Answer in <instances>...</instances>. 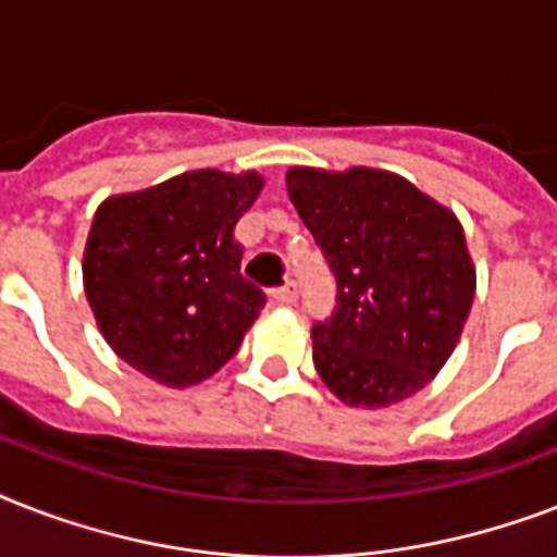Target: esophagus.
Here are the masks:
<instances>
[{"mask_svg": "<svg viewBox=\"0 0 557 557\" xmlns=\"http://www.w3.org/2000/svg\"><path fill=\"white\" fill-rule=\"evenodd\" d=\"M274 300H277V304H283V306L295 304V300H297V283H295V280H286L283 286L274 288Z\"/></svg>", "mask_w": 557, "mask_h": 557, "instance_id": "1", "label": "esophagus"}]
</instances>
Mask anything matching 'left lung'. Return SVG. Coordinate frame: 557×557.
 <instances>
[{"label": "left lung", "instance_id": "1", "mask_svg": "<svg viewBox=\"0 0 557 557\" xmlns=\"http://www.w3.org/2000/svg\"><path fill=\"white\" fill-rule=\"evenodd\" d=\"M286 187L338 283L312 326L314 370L349 407L405 401L445 367L474 304L462 225L387 170L292 168Z\"/></svg>", "mask_w": 557, "mask_h": 557}]
</instances>
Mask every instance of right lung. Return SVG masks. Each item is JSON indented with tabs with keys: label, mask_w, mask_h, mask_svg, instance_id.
Wrapping results in <instances>:
<instances>
[{
	"label": "right lung",
	"mask_w": 557,
	"mask_h": 557,
	"mask_svg": "<svg viewBox=\"0 0 557 557\" xmlns=\"http://www.w3.org/2000/svg\"><path fill=\"white\" fill-rule=\"evenodd\" d=\"M260 190L253 170H193L98 208L83 286L109 347L147 379L190 387L236 356L265 306L234 236Z\"/></svg>",
	"instance_id": "add662e5"
}]
</instances>
